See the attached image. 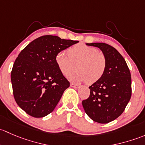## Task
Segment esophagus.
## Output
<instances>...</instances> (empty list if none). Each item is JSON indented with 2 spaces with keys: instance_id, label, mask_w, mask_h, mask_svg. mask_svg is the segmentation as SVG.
Wrapping results in <instances>:
<instances>
[{
  "instance_id": "1",
  "label": "esophagus",
  "mask_w": 145,
  "mask_h": 145,
  "mask_svg": "<svg viewBox=\"0 0 145 145\" xmlns=\"http://www.w3.org/2000/svg\"><path fill=\"white\" fill-rule=\"evenodd\" d=\"M71 87H73V88H75V89H77V88L80 87V85L76 84H74V83H71Z\"/></svg>"
}]
</instances>
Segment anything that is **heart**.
<instances>
[{
	"label": "heart",
	"mask_w": 145,
	"mask_h": 145,
	"mask_svg": "<svg viewBox=\"0 0 145 145\" xmlns=\"http://www.w3.org/2000/svg\"><path fill=\"white\" fill-rule=\"evenodd\" d=\"M68 54L63 51L59 52L55 57V62L64 75L74 72L78 65V72L68 77L71 80L76 82H87L91 84L103 76L107 59L98 49L80 43L68 49Z\"/></svg>",
	"instance_id": "b5f03b06"
}]
</instances>
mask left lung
Returning a JSON list of instances; mask_svg holds the SVG:
<instances>
[{
  "instance_id": "1",
  "label": "left lung",
  "mask_w": 145,
  "mask_h": 145,
  "mask_svg": "<svg viewBox=\"0 0 145 145\" xmlns=\"http://www.w3.org/2000/svg\"><path fill=\"white\" fill-rule=\"evenodd\" d=\"M99 48L107 59L101 80L89 86L90 95L82 101L85 112L93 121L107 123L123 113L131 97V77L126 61L118 51L103 42L86 43Z\"/></svg>"
}]
</instances>
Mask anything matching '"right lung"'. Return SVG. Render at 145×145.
Returning <instances> with one entry per match:
<instances>
[{
  "label": "right lung",
  "mask_w": 145,
  "mask_h": 145,
  "mask_svg": "<svg viewBox=\"0 0 145 145\" xmlns=\"http://www.w3.org/2000/svg\"><path fill=\"white\" fill-rule=\"evenodd\" d=\"M77 42L56 35H43L30 42L18 55L11 72L13 95L17 105L31 117L50 114L70 86L55 57Z\"/></svg>",
  "instance_id": "obj_1"
}]
</instances>
